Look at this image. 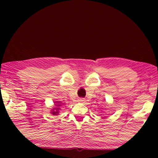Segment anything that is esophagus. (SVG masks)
<instances>
[{
	"label": "esophagus",
	"mask_w": 158,
	"mask_h": 158,
	"mask_svg": "<svg viewBox=\"0 0 158 158\" xmlns=\"http://www.w3.org/2000/svg\"><path fill=\"white\" fill-rule=\"evenodd\" d=\"M79 101L80 102H82V103H84L85 102V100L84 98H79Z\"/></svg>",
	"instance_id": "esophagus-1"
}]
</instances>
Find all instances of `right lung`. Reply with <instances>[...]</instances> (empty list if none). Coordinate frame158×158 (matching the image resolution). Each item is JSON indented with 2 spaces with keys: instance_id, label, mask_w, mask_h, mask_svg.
<instances>
[{
  "instance_id": "1",
  "label": "right lung",
  "mask_w": 158,
  "mask_h": 158,
  "mask_svg": "<svg viewBox=\"0 0 158 158\" xmlns=\"http://www.w3.org/2000/svg\"><path fill=\"white\" fill-rule=\"evenodd\" d=\"M60 102H56V103H59ZM60 104V103H59ZM59 104H56V105H55L56 106H57V107H54L53 108L52 111H51V114H53V116H55V115H58V110H59L60 108H58V106H60L61 105H59Z\"/></svg>"
}]
</instances>
